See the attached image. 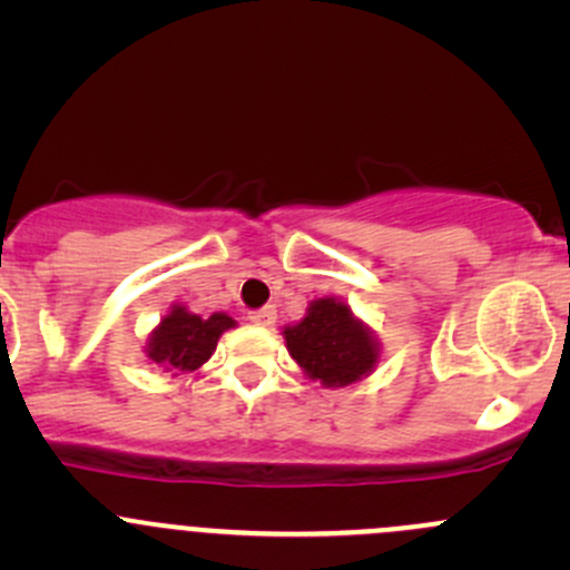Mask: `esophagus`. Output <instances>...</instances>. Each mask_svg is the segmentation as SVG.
Here are the masks:
<instances>
[{
    "label": "esophagus",
    "mask_w": 570,
    "mask_h": 570,
    "mask_svg": "<svg viewBox=\"0 0 570 570\" xmlns=\"http://www.w3.org/2000/svg\"><path fill=\"white\" fill-rule=\"evenodd\" d=\"M253 325H262V327H267V325H273L275 322V308L273 306H264V308H258V312H250V317H248Z\"/></svg>",
    "instance_id": "obj_1"
}]
</instances>
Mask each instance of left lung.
I'll return each mask as SVG.
<instances>
[{
    "label": "left lung",
    "instance_id": "8db88e82",
    "mask_svg": "<svg viewBox=\"0 0 570 570\" xmlns=\"http://www.w3.org/2000/svg\"><path fill=\"white\" fill-rule=\"evenodd\" d=\"M286 350L308 381L342 389L372 375L381 361V342L366 322L338 297H317L306 317L284 327Z\"/></svg>",
    "mask_w": 570,
    "mask_h": 570
}]
</instances>
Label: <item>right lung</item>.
<instances>
[{"instance_id":"right-lung-1","label":"right lung","mask_w":570,"mask_h":570,"mask_svg":"<svg viewBox=\"0 0 570 570\" xmlns=\"http://www.w3.org/2000/svg\"><path fill=\"white\" fill-rule=\"evenodd\" d=\"M234 325H237V320L223 312L200 317L181 303H174L170 312L159 320V325L148 333L146 355L151 364L163 366L174 377L184 375V372H195L212 358L217 338Z\"/></svg>"}]
</instances>
